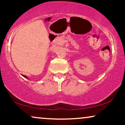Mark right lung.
<instances>
[{
  "instance_id": "add662e5",
  "label": "right lung",
  "mask_w": 125,
  "mask_h": 125,
  "mask_svg": "<svg viewBox=\"0 0 125 125\" xmlns=\"http://www.w3.org/2000/svg\"><path fill=\"white\" fill-rule=\"evenodd\" d=\"M23 77H25V78H27V79H28V77H27L26 76H25V75H23Z\"/></svg>"
}]
</instances>
